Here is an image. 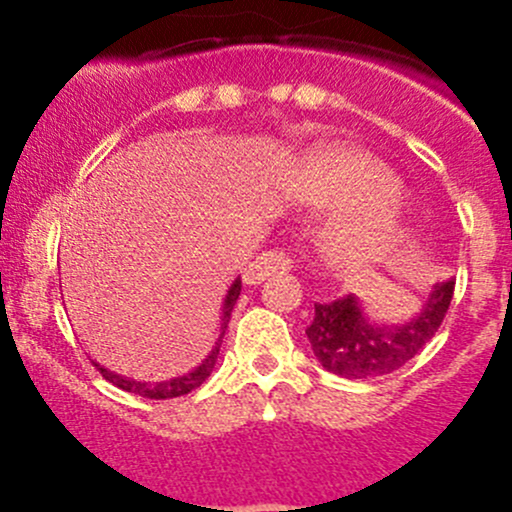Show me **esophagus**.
<instances>
[{
    "mask_svg": "<svg viewBox=\"0 0 512 512\" xmlns=\"http://www.w3.org/2000/svg\"><path fill=\"white\" fill-rule=\"evenodd\" d=\"M292 270V260L282 250H270L257 255L250 265L242 270V282L245 285H260L267 277L282 275V272Z\"/></svg>",
    "mask_w": 512,
    "mask_h": 512,
    "instance_id": "34e87169",
    "label": "esophagus"
}]
</instances>
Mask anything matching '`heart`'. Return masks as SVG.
<instances>
[{"mask_svg": "<svg viewBox=\"0 0 512 512\" xmlns=\"http://www.w3.org/2000/svg\"><path fill=\"white\" fill-rule=\"evenodd\" d=\"M396 180L376 160L354 151L324 148L302 168V195L324 210H347L334 220L327 252L334 265L361 270L389 252L401 230V210L391 195Z\"/></svg>", "mask_w": 512, "mask_h": 512, "instance_id": "obj_1", "label": "heart"}]
</instances>
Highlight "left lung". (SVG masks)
Returning a JSON list of instances; mask_svg holds the SVG:
<instances>
[{
  "instance_id": "obj_1",
  "label": "left lung",
  "mask_w": 512,
  "mask_h": 512,
  "mask_svg": "<svg viewBox=\"0 0 512 512\" xmlns=\"http://www.w3.org/2000/svg\"><path fill=\"white\" fill-rule=\"evenodd\" d=\"M453 287V277L436 282L421 312L404 324L376 322L354 294L334 302H317L314 319L307 327L312 352L324 369L344 379L391 374L431 342L451 307Z\"/></svg>"
}]
</instances>
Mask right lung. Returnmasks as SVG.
Here are the masks:
<instances>
[{
	"label": "right lung",
	"instance_id": "right-lung-1",
	"mask_svg": "<svg viewBox=\"0 0 512 512\" xmlns=\"http://www.w3.org/2000/svg\"><path fill=\"white\" fill-rule=\"evenodd\" d=\"M240 287L242 282L235 280L227 289L225 294V304H223V322H220V337L218 342H215V347L210 349V354L205 356L203 364L195 366L193 371H188V374L183 376H175V379H168V381H156V384H148V381H136V379H128V376H121L116 374V371H108L103 369V366H98V371L103 374V379L111 381L113 386H118V389L123 391H131V394H138L143 396V399H175V396H185L190 394L193 389H198L200 384H203L205 379L210 376V371L215 369V361H218V354H220V344H223V334L227 329V322H230V314H232V307H235L237 297H240Z\"/></svg>",
	"mask_w": 512,
	"mask_h": 512
}]
</instances>
